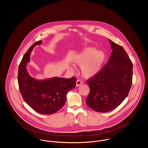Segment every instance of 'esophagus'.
<instances>
[{"instance_id":"esophagus-1","label":"esophagus","mask_w":148,"mask_h":148,"mask_svg":"<svg viewBox=\"0 0 148 148\" xmlns=\"http://www.w3.org/2000/svg\"><path fill=\"white\" fill-rule=\"evenodd\" d=\"M82 84H83V82L80 80H77V81L76 82V86H79L81 85Z\"/></svg>"}]
</instances>
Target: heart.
Segmentation results:
<instances>
[{"instance_id":"obj_1","label":"heart","mask_w":148,"mask_h":148,"mask_svg":"<svg viewBox=\"0 0 148 148\" xmlns=\"http://www.w3.org/2000/svg\"><path fill=\"white\" fill-rule=\"evenodd\" d=\"M106 55L102 50L88 47L74 58V60L81 65V72L85 77H92L101 71L106 60Z\"/></svg>"}]
</instances>
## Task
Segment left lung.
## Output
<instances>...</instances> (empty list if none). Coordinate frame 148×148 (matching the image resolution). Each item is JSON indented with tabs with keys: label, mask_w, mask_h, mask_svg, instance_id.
I'll list each match as a JSON object with an SVG mask.
<instances>
[{
	"label": "left lung",
	"mask_w": 148,
	"mask_h": 148,
	"mask_svg": "<svg viewBox=\"0 0 148 148\" xmlns=\"http://www.w3.org/2000/svg\"><path fill=\"white\" fill-rule=\"evenodd\" d=\"M113 50L106 65L87 81L90 92L86 104L92 110L106 113L127 98L132 84L133 63L123 48L109 39Z\"/></svg>",
	"instance_id": "1"
}]
</instances>
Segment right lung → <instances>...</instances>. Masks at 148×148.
I'll use <instances>...</instances> for the list:
<instances>
[{"label": "right lung", "mask_w": 148, "mask_h": 148, "mask_svg": "<svg viewBox=\"0 0 148 148\" xmlns=\"http://www.w3.org/2000/svg\"><path fill=\"white\" fill-rule=\"evenodd\" d=\"M42 43V40L35 42L23 57L18 68V82L25 103L36 112L49 115L63 106L67 93L75 87L77 79L53 77L39 80L29 75L27 66L30 61L31 52L36 45Z\"/></svg>", "instance_id": "1"}]
</instances>
